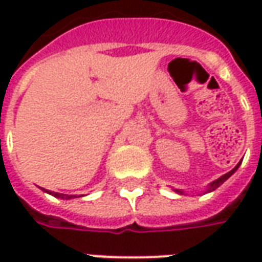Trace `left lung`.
<instances>
[{"mask_svg":"<svg viewBox=\"0 0 262 262\" xmlns=\"http://www.w3.org/2000/svg\"><path fill=\"white\" fill-rule=\"evenodd\" d=\"M239 165H241V162H239L236 166L233 167V169H232L230 172H227V173H225V175H223V176H220L219 179H216V181H213V182H211L210 185L207 186L206 192H211V191H214L216 188H219V186L222 185V184H223V182H225L226 179H229L230 176H232V175H233V173H235V172H236L237 167H239ZM173 191H175V192H178V194H184V191H182V189H173Z\"/></svg>","mask_w":262,"mask_h":262,"instance_id":"1","label":"left lung"}]
</instances>
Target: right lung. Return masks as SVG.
<instances>
[{"mask_svg": "<svg viewBox=\"0 0 262 262\" xmlns=\"http://www.w3.org/2000/svg\"><path fill=\"white\" fill-rule=\"evenodd\" d=\"M48 192V191H46ZM51 195L56 196V198H61V200H70V198H73V195H67V194H59V192H49ZM76 196V195H74Z\"/></svg>", "mask_w": 262, "mask_h": 262, "instance_id": "1", "label": "right lung"}]
</instances>
